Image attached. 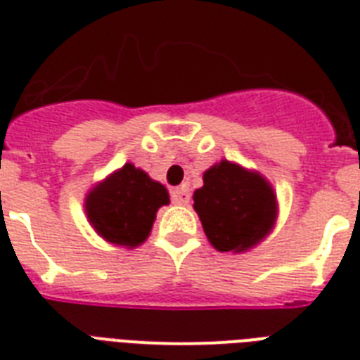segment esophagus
<instances>
[{"label":"esophagus","mask_w":360,"mask_h":360,"mask_svg":"<svg viewBox=\"0 0 360 360\" xmlns=\"http://www.w3.org/2000/svg\"><path fill=\"white\" fill-rule=\"evenodd\" d=\"M172 202L175 205H186V203L191 202V192L186 186H177L172 191Z\"/></svg>","instance_id":"1"}]
</instances>
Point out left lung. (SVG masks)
Masks as SVG:
<instances>
[{"mask_svg": "<svg viewBox=\"0 0 360 360\" xmlns=\"http://www.w3.org/2000/svg\"><path fill=\"white\" fill-rule=\"evenodd\" d=\"M192 198L203 231L219 252H248L278 219L273 185L259 172L226 158L203 172V186Z\"/></svg>", "mask_w": 360, "mask_h": 360, "instance_id": "obj_1", "label": "left lung"}]
</instances>
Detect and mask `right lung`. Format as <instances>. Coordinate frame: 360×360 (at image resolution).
<instances>
[{"label": "right lung", "mask_w": 360, "mask_h": 360, "mask_svg": "<svg viewBox=\"0 0 360 360\" xmlns=\"http://www.w3.org/2000/svg\"><path fill=\"white\" fill-rule=\"evenodd\" d=\"M169 203L166 186L127 162L86 194L84 209L93 230L106 243L136 248L151 233L157 211Z\"/></svg>", "instance_id": "1"}]
</instances>
